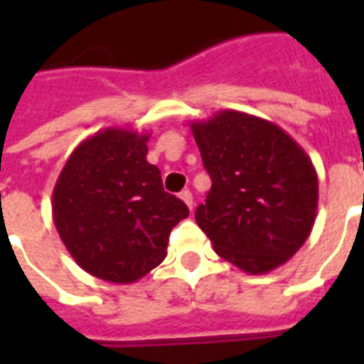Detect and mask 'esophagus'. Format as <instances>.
<instances>
[{
	"label": "esophagus",
	"mask_w": 364,
	"mask_h": 364,
	"mask_svg": "<svg viewBox=\"0 0 364 364\" xmlns=\"http://www.w3.org/2000/svg\"><path fill=\"white\" fill-rule=\"evenodd\" d=\"M179 198H181L185 205L189 206V210H193V193L189 189H185L179 193Z\"/></svg>",
	"instance_id": "obj_1"
}]
</instances>
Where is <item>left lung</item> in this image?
I'll use <instances>...</instances> for the list:
<instances>
[{"label": "left lung", "instance_id": "8db88e82", "mask_svg": "<svg viewBox=\"0 0 364 364\" xmlns=\"http://www.w3.org/2000/svg\"><path fill=\"white\" fill-rule=\"evenodd\" d=\"M191 130L213 181L195 218L214 252L250 274L284 265L316 220L312 159L274 122L240 111L191 122Z\"/></svg>", "mask_w": 364, "mask_h": 364}]
</instances>
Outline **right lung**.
<instances>
[{
  "mask_svg": "<svg viewBox=\"0 0 364 364\" xmlns=\"http://www.w3.org/2000/svg\"><path fill=\"white\" fill-rule=\"evenodd\" d=\"M148 140L128 128L99 130L72 151L52 191L60 240L97 279H142L166 259L171 230L189 216L148 164Z\"/></svg>",
  "mask_w": 364,
  "mask_h": 364,
  "instance_id": "obj_1",
  "label": "right lung"
}]
</instances>
